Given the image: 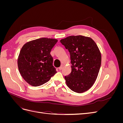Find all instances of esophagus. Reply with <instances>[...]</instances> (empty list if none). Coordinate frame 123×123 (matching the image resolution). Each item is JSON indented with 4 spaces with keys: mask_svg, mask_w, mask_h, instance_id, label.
Masks as SVG:
<instances>
[{
    "mask_svg": "<svg viewBox=\"0 0 123 123\" xmlns=\"http://www.w3.org/2000/svg\"><path fill=\"white\" fill-rule=\"evenodd\" d=\"M63 67H64V65H62L61 66V67H59L58 68V69H59V70H61L63 68Z\"/></svg>",
    "mask_w": 123,
    "mask_h": 123,
    "instance_id": "esophagus-1",
    "label": "esophagus"
}]
</instances>
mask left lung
Returning <instances> with one entry per match:
<instances>
[{"mask_svg": "<svg viewBox=\"0 0 123 123\" xmlns=\"http://www.w3.org/2000/svg\"><path fill=\"white\" fill-rule=\"evenodd\" d=\"M68 50L72 71L65 76L68 87L74 92L83 93L90 89L98 77L101 54L94 40L81 35L70 36L60 40Z\"/></svg>", "mask_w": 123, "mask_h": 123, "instance_id": "left-lung-1", "label": "left lung"}]
</instances>
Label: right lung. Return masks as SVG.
<instances>
[{
  "instance_id": "obj_1",
  "label": "right lung",
  "mask_w": 123,
  "mask_h": 123,
  "mask_svg": "<svg viewBox=\"0 0 123 123\" xmlns=\"http://www.w3.org/2000/svg\"><path fill=\"white\" fill-rule=\"evenodd\" d=\"M57 41L40 38L26 43L21 48L18 58V69L23 79L30 85L39 86L49 81L56 73L50 52Z\"/></svg>"
}]
</instances>
